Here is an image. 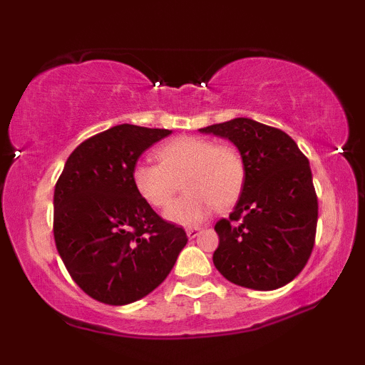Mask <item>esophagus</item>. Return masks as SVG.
I'll return each instance as SVG.
<instances>
[{
    "label": "esophagus",
    "instance_id": "esophagus-1",
    "mask_svg": "<svg viewBox=\"0 0 365 365\" xmlns=\"http://www.w3.org/2000/svg\"><path fill=\"white\" fill-rule=\"evenodd\" d=\"M199 231H201L199 227H189V229H186V234H187L189 239H194V237H197Z\"/></svg>",
    "mask_w": 365,
    "mask_h": 365
}]
</instances>
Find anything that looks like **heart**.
Masks as SVG:
<instances>
[{
	"label": "heart",
	"instance_id": "1",
	"mask_svg": "<svg viewBox=\"0 0 365 365\" xmlns=\"http://www.w3.org/2000/svg\"><path fill=\"white\" fill-rule=\"evenodd\" d=\"M158 164L143 161L133 168V186L149 206H169L182 178V197L166 211L169 221L196 226L214 206L226 209L237 201L246 184V163L237 148L214 144L199 136H179L154 151Z\"/></svg>",
	"mask_w": 365,
	"mask_h": 365
}]
</instances>
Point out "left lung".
Segmentation results:
<instances>
[{
    "instance_id": "obj_1",
    "label": "left lung",
    "mask_w": 365,
    "mask_h": 365,
    "mask_svg": "<svg viewBox=\"0 0 365 365\" xmlns=\"http://www.w3.org/2000/svg\"><path fill=\"white\" fill-rule=\"evenodd\" d=\"M199 131L236 144L247 173L234 211L214 226V266L242 287L286 286L306 266L316 241L319 206L309 159L289 134L249 118Z\"/></svg>"
}]
</instances>
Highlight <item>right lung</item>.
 Here are the masks:
<instances>
[{"mask_svg":"<svg viewBox=\"0 0 365 365\" xmlns=\"http://www.w3.org/2000/svg\"><path fill=\"white\" fill-rule=\"evenodd\" d=\"M171 134L119 124L71 153L54 186L53 232L73 281L89 297L124 306L154 291L187 244L133 186L141 154Z\"/></svg>","mask_w":365,"mask_h":365,"instance_id":"add662e5","label":"right lung"}]
</instances>
